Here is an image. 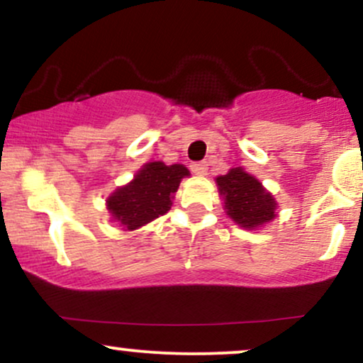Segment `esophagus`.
<instances>
[{"instance_id":"1","label":"esophagus","mask_w":363,"mask_h":363,"mask_svg":"<svg viewBox=\"0 0 363 363\" xmlns=\"http://www.w3.org/2000/svg\"><path fill=\"white\" fill-rule=\"evenodd\" d=\"M191 172L195 174H206L207 173V163L206 161H199V163H191Z\"/></svg>"}]
</instances>
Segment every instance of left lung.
Listing matches in <instances>:
<instances>
[{"label": "left lung", "mask_w": 363, "mask_h": 363, "mask_svg": "<svg viewBox=\"0 0 363 363\" xmlns=\"http://www.w3.org/2000/svg\"><path fill=\"white\" fill-rule=\"evenodd\" d=\"M216 183L223 195L225 214L241 228H262L277 216L274 195L242 168L229 169L228 174L217 177Z\"/></svg>", "instance_id": "1"}]
</instances>
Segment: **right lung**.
Segmentation results:
<instances>
[{
  "label": "right lung",
  "instance_id": "obj_1",
  "mask_svg": "<svg viewBox=\"0 0 363 363\" xmlns=\"http://www.w3.org/2000/svg\"><path fill=\"white\" fill-rule=\"evenodd\" d=\"M189 174L183 164L166 166L161 161L146 163L135 173L134 180L118 186L106 199V208L115 223L134 231L172 208L174 191L180 186L182 178Z\"/></svg>",
  "mask_w": 363,
  "mask_h": 363
}]
</instances>
